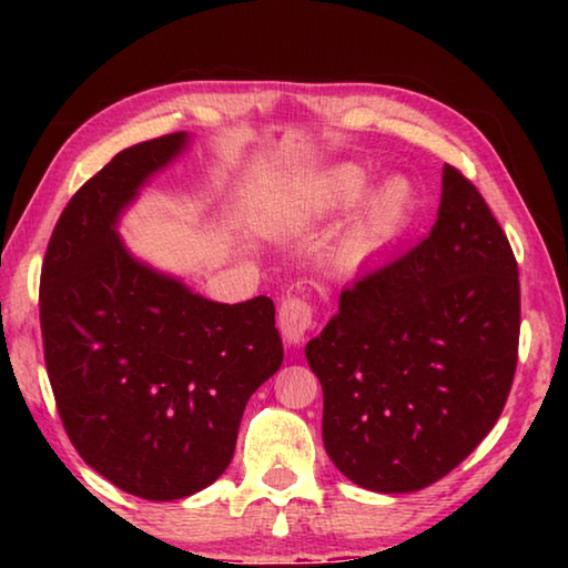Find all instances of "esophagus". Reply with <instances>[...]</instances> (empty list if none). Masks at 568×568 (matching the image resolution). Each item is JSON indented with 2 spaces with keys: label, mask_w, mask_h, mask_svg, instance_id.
<instances>
[{
  "label": "esophagus",
  "mask_w": 568,
  "mask_h": 568,
  "mask_svg": "<svg viewBox=\"0 0 568 568\" xmlns=\"http://www.w3.org/2000/svg\"><path fill=\"white\" fill-rule=\"evenodd\" d=\"M313 325V305L303 301V297L287 295L281 301V311H277V328H281L285 343L301 345L305 333Z\"/></svg>",
  "instance_id": "obj_1"
}]
</instances>
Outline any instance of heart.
<instances>
[{"instance_id": "obj_1", "label": "heart", "mask_w": 568, "mask_h": 568, "mask_svg": "<svg viewBox=\"0 0 568 568\" xmlns=\"http://www.w3.org/2000/svg\"><path fill=\"white\" fill-rule=\"evenodd\" d=\"M368 178L355 165H343L325 182L321 207L343 210L351 207L363 195ZM413 205V190L406 180H388L386 185L373 192L363 205L358 217L353 220L348 233L343 237L341 255L345 263H361L365 257L378 253L398 237L406 225Z\"/></svg>"}]
</instances>
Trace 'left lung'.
Here are the masks:
<instances>
[{
	"instance_id": "left-lung-1",
	"label": "left lung",
	"mask_w": 568,
	"mask_h": 568,
	"mask_svg": "<svg viewBox=\"0 0 568 568\" xmlns=\"http://www.w3.org/2000/svg\"><path fill=\"white\" fill-rule=\"evenodd\" d=\"M518 331L514 250L474 182L446 165L428 237L355 277L305 345L333 464L378 494L450 474L501 416Z\"/></svg>"
}]
</instances>
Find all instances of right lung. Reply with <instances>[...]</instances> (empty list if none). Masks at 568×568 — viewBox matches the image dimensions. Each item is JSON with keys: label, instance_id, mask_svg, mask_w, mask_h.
I'll use <instances>...</instances> for the list:
<instances>
[{"label": "right lung", "instance_id": "obj_1", "mask_svg": "<svg viewBox=\"0 0 568 568\" xmlns=\"http://www.w3.org/2000/svg\"><path fill=\"white\" fill-rule=\"evenodd\" d=\"M114 155L57 220L40 277L47 376L77 454L122 491L175 501L220 478L245 403L281 368L275 305L213 303L124 250L118 217L185 148Z\"/></svg>", "mask_w": 568, "mask_h": 568}]
</instances>
